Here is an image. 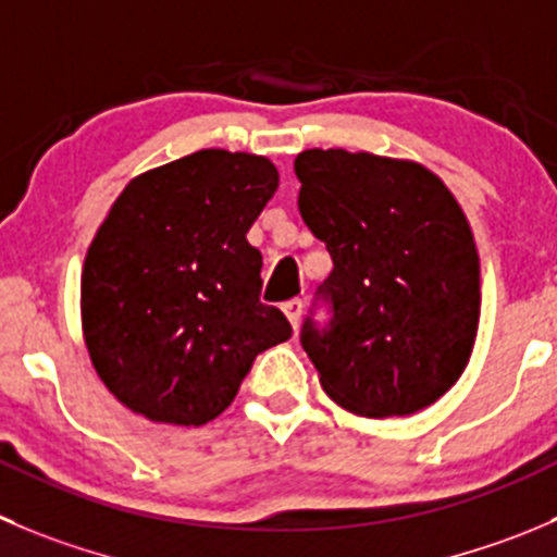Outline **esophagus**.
<instances>
[{
    "instance_id": "esophagus-1",
    "label": "esophagus",
    "mask_w": 557,
    "mask_h": 557,
    "mask_svg": "<svg viewBox=\"0 0 557 557\" xmlns=\"http://www.w3.org/2000/svg\"><path fill=\"white\" fill-rule=\"evenodd\" d=\"M301 310H305V305H301V299H290V301H285V305H283V312H285V318H288L290 326H296V323H299Z\"/></svg>"
}]
</instances>
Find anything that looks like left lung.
<instances>
[{
    "label": "left lung",
    "mask_w": 557,
    "mask_h": 557,
    "mask_svg": "<svg viewBox=\"0 0 557 557\" xmlns=\"http://www.w3.org/2000/svg\"><path fill=\"white\" fill-rule=\"evenodd\" d=\"M294 171L301 218L334 263L318 288L332 321L301 326L323 392L370 419L428 408L476 343L482 288L466 212L413 160L307 149Z\"/></svg>",
    "instance_id": "obj_1"
}]
</instances>
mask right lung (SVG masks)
Listing matches in <instances>:
<instances>
[{"mask_svg": "<svg viewBox=\"0 0 557 557\" xmlns=\"http://www.w3.org/2000/svg\"><path fill=\"white\" fill-rule=\"evenodd\" d=\"M280 185L272 160L201 149L135 176L81 272V326L108 392L152 422L198 428L234 403L290 323L261 301L247 231Z\"/></svg>", "mask_w": 557, "mask_h": 557, "instance_id": "obj_1", "label": "right lung"}]
</instances>
